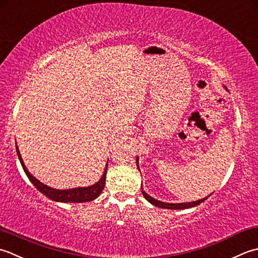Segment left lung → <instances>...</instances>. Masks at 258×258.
Masks as SVG:
<instances>
[{
  "label": "left lung",
  "mask_w": 258,
  "mask_h": 258,
  "mask_svg": "<svg viewBox=\"0 0 258 258\" xmlns=\"http://www.w3.org/2000/svg\"><path fill=\"white\" fill-rule=\"evenodd\" d=\"M226 89H227V88H226ZM138 160H139V158H138V157H137V160H136V161H137V166H138V169H139ZM139 170H140V169H139ZM141 192H143L144 197H145V198L147 199V201H148L150 204L155 205V206L159 207V208H167V209H186V208L195 207V206H197V205L202 204L203 202L206 201V199H207V198L210 196V195H209L208 197H205V198L201 199V201H197V202H190V203H180V204H170V203H164V202L157 201V199L152 198L151 196H149L148 194H147V192L144 190L143 186H141Z\"/></svg>",
  "instance_id": "8db88e82"
}]
</instances>
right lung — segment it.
<instances>
[{
	"instance_id": "1",
	"label": "right lung",
	"mask_w": 258,
	"mask_h": 258,
	"mask_svg": "<svg viewBox=\"0 0 258 258\" xmlns=\"http://www.w3.org/2000/svg\"><path fill=\"white\" fill-rule=\"evenodd\" d=\"M17 154L19 156V159L21 165L23 167V170L26 173V176L30 179V181L33 183L35 188L38 189L40 192L43 194L44 196L52 199L54 202H61V203H86V202H91L93 199H96L100 196V194L103 190L104 185H106V175H107V168H108V162L104 168V171L102 173L101 178L98 182L94 183L92 186L89 187H79V188H72V189H64V190H59V189L51 188L49 186L44 185L41 181L36 179L35 177L31 175L30 171L26 169V167L23 162L22 157L19 151V148L17 146Z\"/></svg>"
}]
</instances>
